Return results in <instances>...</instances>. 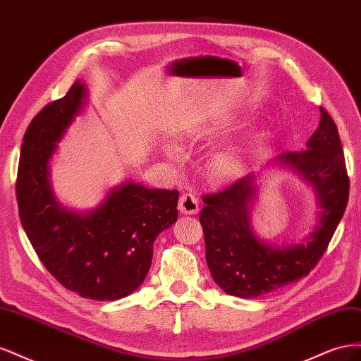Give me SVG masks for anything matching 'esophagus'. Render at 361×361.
<instances>
[{
  "label": "esophagus",
  "mask_w": 361,
  "mask_h": 361,
  "mask_svg": "<svg viewBox=\"0 0 361 361\" xmlns=\"http://www.w3.org/2000/svg\"><path fill=\"white\" fill-rule=\"evenodd\" d=\"M200 209L199 199L192 192H185L179 199V211L185 215H195Z\"/></svg>",
  "instance_id": "obj_1"
}]
</instances>
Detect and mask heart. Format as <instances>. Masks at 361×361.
Wrapping results in <instances>:
<instances>
[{
    "label": "heart",
    "instance_id": "b5f03b06",
    "mask_svg": "<svg viewBox=\"0 0 361 361\" xmlns=\"http://www.w3.org/2000/svg\"><path fill=\"white\" fill-rule=\"evenodd\" d=\"M251 147L253 143L250 138H241L216 149L207 164L211 176L220 182H232L241 178L248 167ZM166 150L171 158L179 157V147L176 145H169Z\"/></svg>",
    "mask_w": 361,
    "mask_h": 361
}]
</instances>
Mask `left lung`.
I'll return each instance as SVG.
<instances>
[{
  "label": "left lung",
  "mask_w": 361,
  "mask_h": 361,
  "mask_svg": "<svg viewBox=\"0 0 361 361\" xmlns=\"http://www.w3.org/2000/svg\"><path fill=\"white\" fill-rule=\"evenodd\" d=\"M269 168L292 171L314 188L320 207L317 224L295 245H272L254 233L250 206L259 174ZM349 195L343 149L331 116L321 108L319 126L301 152H285L232 187L204 195L200 223L206 262L226 293L257 298L305 277L318 264L341 223Z\"/></svg>",
  "instance_id": "1"
}]
</instances>
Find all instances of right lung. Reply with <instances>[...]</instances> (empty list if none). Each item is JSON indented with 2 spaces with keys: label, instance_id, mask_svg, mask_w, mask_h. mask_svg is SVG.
Wrapping results in <instances>:
<instances>
[{
  "label": "right lung",
  "instance_id": "obj_1",
  "mask_svg": "<svg viewBox=\"0 0 361 361\" xmlns=\"http://www.w3.org/2000/svg\"><path fill=\"white\" fill-rule=\"evenodd\" d=\"M87 97L85 84L76 81L31 120L20 149L16 199L24 231L51 274L82 298L114 301L145 281L155 239L178 220L179 192L125 180L93 209L60 203L51 187V161Z\"/></svg>",
  "mask_w": 361,
  "mask_h": 361
}]
</instances>
